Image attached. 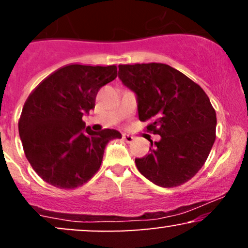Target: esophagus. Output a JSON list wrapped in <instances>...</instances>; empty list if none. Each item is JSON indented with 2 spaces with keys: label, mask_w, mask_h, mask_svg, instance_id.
Returning a JSON list of instances; mask_svg holds the SVG:
<instances>
[{
  "label": "esophagus",
  "mask_w": 248,
  "mask_h": 248,
  "mask_svg": "<svg viewBox=\"0 0 248 248\" xmlns=\"http://www.w3.org/2000/svg\"><path fill=\"white\" fill-rule=\"evenodd\" d=\"M122 139H124V141H126L127 143H132V142L134 141L133 136L128 135V134H124V135H122Z\"/></svg>",
  "instance_id": "esophagus-1"
}]
</instances>
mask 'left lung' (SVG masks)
<instances>
[{"label": "left lung", "instance_id": "obj_1", "mask_svg": "<svg viewBox=\"0 0 248 248\" xmlns=\"http://www.w3.org/2000/svg\"><path fill=\"white\" fill-rule=\"evenodd\" d=\"M119 78L138 96L140 121L161 140L136 168L156 186L173 187L191 179L216 140L217 116L204 90L167 64L119 65Z\"/></svg>", "mask_w": 248, "mask_h": 248}]
</instances>
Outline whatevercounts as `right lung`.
<instances>
[{
	"instance_id": "1",
	"label": "right lung",
	"mask_w": 248,
	"mask_h": 248,
	"mask_svg": "<svg viewBox=\"0 0 248 248\" xmlns=\"http://www.w3.org/2000/svg\"><path fill=\"white\" fill-rule=\"evenodd\" d=\"M118 76L116 65L69 64L38 84L18 120L25 157L39 177L59 189L86 183L101 166L106 144L121 134L85 129L82 115L94 108L102 86Z\"/></svg>"
}]
</instances>
